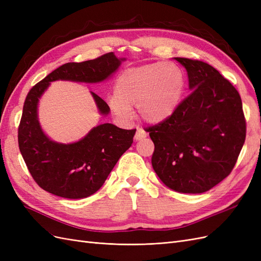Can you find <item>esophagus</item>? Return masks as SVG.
<instances>
[{
    "label": "esophagus",
    "instance_id": "obj_1",
    "mask_svg": "<svg viewBox=\"0 0 261 261\" xmlns=\"http://www.w3.org/2000/svg\"><path fill=\"white\" fill-rule=\"evenodd\" d=\"M147 137V133L143 128H137V132L135 134V140H141L143 138Z\"/></svg>",
    "mask_w": 261,
    "mask_h": 261
}]
</instances>
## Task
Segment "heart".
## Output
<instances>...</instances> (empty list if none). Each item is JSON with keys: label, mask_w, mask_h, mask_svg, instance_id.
<instances>
[{"label": "heart", "mask_w": 261, "mask_h": 261, "mask_svg": "<svg viewBox=\"0 0 261 261\" xmlns=\"http://www.w3.org/2000/svg\"><path fill=\"white\" fill-rule=\"evenodd\" d=\"M184 89V74L175 63H150L125 69L117 77L109 106L121 120H128L132 108H137L141 120L156 124L174 114Z\"/></svg>", "instance_id": "obj_1"}]
</instances>
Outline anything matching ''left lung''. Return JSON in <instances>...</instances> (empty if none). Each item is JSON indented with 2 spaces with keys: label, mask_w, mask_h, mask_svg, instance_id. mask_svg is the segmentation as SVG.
I'll return each mask as SVG.
<instances>
[{
  "label": "left lung",
  "mask_w": 261,
  "mask_h": 261,
  "mask_svg": "<svg viewBox=\"0 0 261 261\" xmlns=\"http://www.w3.org/2000/svg\"><path fill=\"white\" fill-rule=\"evenodd\" d=\"M185 67L191 94L168 120L147 128L151 163L165 186L201 194L223 180L246 137L242 100L233 85L207 63L174 58Z\"/></svg>",
  "instance_id": "8db88e82"
}]
</instances>
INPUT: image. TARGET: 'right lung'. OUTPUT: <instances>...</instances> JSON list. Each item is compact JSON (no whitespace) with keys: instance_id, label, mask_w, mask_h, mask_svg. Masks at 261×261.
<instances>
[{"instance_id":"add662e5","label":"right lung","mask_w":261,"mask_h":261,"mask_svg":"<svg viewBox=\"0 0 261 261\" xmlns=\"http://www.w3.org/2000/svg\"><path fill=\"white\" fill-rule=\"evenodd\" d=\"M125 60L111 52L90 61L66 63L28 92L18 128V146L31 176L44 191L68 199L86 198L98 192L121 155L132 146L136 129H122L105 123L75 143H57L48 137L39 122L40 98L52 82H103ZM90 93L99 113L108 115L107 102Z\"/></svg>"}]
</instances>
